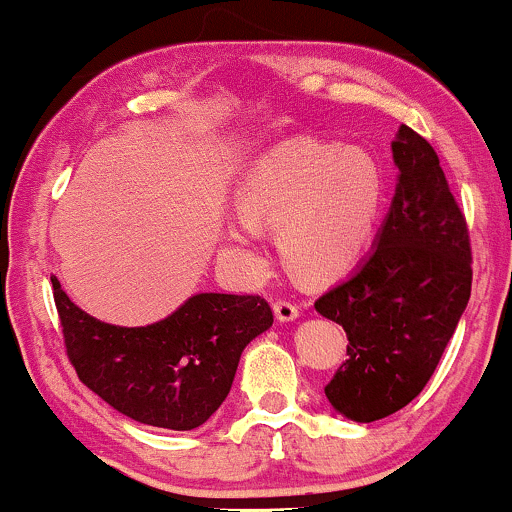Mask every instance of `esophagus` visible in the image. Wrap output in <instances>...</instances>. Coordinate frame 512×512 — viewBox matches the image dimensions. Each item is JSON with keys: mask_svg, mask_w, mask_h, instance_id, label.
I'll list each match as a JSON object with an SVG mask.
<instances>
[{"mask_svg": "<svg viewBox=\"0 0 512 512\" xmlns=\"http://www.w3.org/2000/svg\"><path fill=\"white\" fill-rule=\"evenodd\" d=\"M274 315L279 322H293L298 317V308L289 301H276L274 303Z\"/></svg>", "mask_w": 512, "mask_h": 512, "instance_id": "34e87169", "label": "esophagus"}]
</instances>
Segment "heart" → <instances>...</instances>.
<instances>
[{"mask_svg": "<svg viewBox=\"0 0 512 512\" xmlns=\"http://www.w3.org/2000/svg\"><path fill=\"white\" fill-rule=\"evenodd\" d=\"M233 199L240 216L223 223L221 250L245 279L267 272L260 228H272L293 272L325 284L368 252L383 219L387 178L383 163L361 146L289 137L252 158Z\"/></svg>", "mask_w": 512, "mask_h": 512, "instance_id": "heart-1", "label": "heart"}]
</instances>
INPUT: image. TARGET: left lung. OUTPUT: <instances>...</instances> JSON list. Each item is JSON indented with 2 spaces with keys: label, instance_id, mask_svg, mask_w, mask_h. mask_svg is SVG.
I'll return each mask as SVG.
<instances>
[{
  "label": "left lung",
  "instance_id": "8db88e82",
  "mask_svg": "<svg viewBox=\"0 0 512 512\" xmlns=\"http://www.w3.org/2000/svg\"><path fill=\"white\" fill-rule=\"evenodd\" d=\"M392 161L395 197L373 250L315 301L349 337V358L325 395L358 424L395 414L424 390L472 293L467 223L433 146L402 125Z\"/></svg>",
  "mask_w": 512,
  "mask_h": 512
}]
</instances>
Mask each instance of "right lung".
I'll return each mask as SVG.
<instances>
[{"instance_id":"right-lung-1","label":"right lung","mask_w":512,"mask_h":512,"mask_svg":"<svg viewBox=\"0 0 512 512\" xmlns=\"http://www.w3.org/2000/svg\"><path fill=\"white\" fill-rule=\"evenodd\" d=\"M50 281L81 383L129 419L170 431H192L221 407L240 354L274 322L260 296L209 291L151 325H110L72 303L57 276Z\"/></svg>"}]
</instances>
